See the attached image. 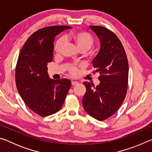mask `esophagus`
<instances>
[{
	"instance_id": "esophagus-1",
	"label": "esophagus",
	"mask_w": 152,
	"mask_h": 152,
	"mask_svg": "<svg viewBox=\"0 0 152 152\" xmlns=\"http://www.w3.org/2000/svg\"><path fill=\"white\" fill-rule=\"evenodd\" d=\"M77 84H78V82L72 81V86H75V85H76Z\"/></svg>"
}]
</instances>
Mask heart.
Masks as SVG:
<instances>
[{
    "mask_svg": "<svg viewBox=\"0 0 152 152\" xmlns=\"http://www.w3.org/2000/svg\"><path fill=\"white\" fill-rule=\"evenodd\" d=\"M65 39L72 41L80 51L84 52L89 50L94 43L93 37L88 33L85 31L70 33L64 36V38L60 37L57 40L54 46V51L56 53H60L65 43ZM68 70L70 75L73 76H76L78 73V67L76 64H69L68 66Z\"/></svg>",
    "mask_w": 152,
    "mask_h": 152,
    "instance_id": "1",
    "label": "heart"
}]
</instances>
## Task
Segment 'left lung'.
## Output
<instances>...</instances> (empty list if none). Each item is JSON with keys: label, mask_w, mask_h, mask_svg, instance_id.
Instances as JSON below:
<instances>
[{"label": "left lung", "mask_w": 152, "mask_h": 152, "mask_svg": "<svg viewBox=\"0 0 152 152\" xmlns=\"http://www.w3.org/2000/svg\"><path fill=\"white\" fill-rule=\"evenodd\" d=\"M101 43V48L92 61L101 82H84L86 93L82 98L85 111L94 119L103 121L117 111L127 94L129 64L124 48L117 36L102 26H90Z\"/></svg>", "instance_id": "left-lung-1"}]
</instances>
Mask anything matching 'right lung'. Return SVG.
<instances>
[{"instance_id": "obj_1", "label": "right lung", "mask_w": 152, "mask_h": 152, "mask_svg": "<svg viewBox=\"0 0 152 152\" xmlns=\"http://www.w3.org/2000/svg\"><path fill=\"white\" fill-rule=\"evenodd\" d=\"M71 28L53 25L39 29L28 38L19 53L15 69L17 91L27 107L42 117L59 111L70 88L68 79L50 78L47 65L53 60L55 37Z\"/></svg>"}]
</instances>
